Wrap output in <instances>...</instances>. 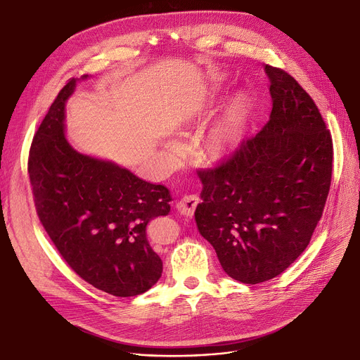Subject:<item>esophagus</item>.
Here are the masks:
<instances>
[{
  "mask_svg": "<svg viewBox=\"0 0 360 360\" xmlns=\"http://www.w3.org/2000/svg\"><path fill=\"white\" fill-rule=\"evenodd\" d=\"M200 198L197 197V195H186V197H184L179 202H178V210L186 215V217H192L193 212H195V208L198 207L200 204Z\"/></svg>",
  "mask_w": 360,
  "mask_h": 360,
  "instance_id": "esophagus-1",
  "label": "esophagus"
}]
</instances>
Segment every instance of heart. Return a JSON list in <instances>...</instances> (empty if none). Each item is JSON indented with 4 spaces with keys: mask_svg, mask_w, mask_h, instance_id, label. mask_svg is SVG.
<instances>
[{
    "mask_svg": "<svg viewBox=\"0 0 360 360\" xmlns=\"http://www.w3.org/2000/svg\"><path fill=\"white\" fill-rule=\"evenodd\" d=\"M245 116H247L245 106L241 102L236 103L211 129V132L208 135L210 146L214 150L221 152L226 148L236 145L243 135ZM169 148L175 149L176 145L171 143Z\"/></svg>",
    "mask_w": 360,
    "mask_h": 360,
    "instance_id": "b5f03b06",
    "label": "heart"
}]
</instances>
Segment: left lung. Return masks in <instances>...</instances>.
<instances>
[{"instance_id": "obj_1", "label": "left lung", "mask_w": 360, "mask_h": 360, "mask_svg": "<svg viewBox=\"0 0 360 360\" xmlns=\"http://www.w3.org/2000/svg\"><path fill=\"white\" fill-rule=\"evenodd\" d=\"M271 113L255 136L214 168L200 169L201 236L224 271L245 284L281 274L306 250L328 200L333 142L310 94L266 64Z\"/></svg>"}]
</instances>
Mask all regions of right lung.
I'll list each match as a JSON object with an SVG mask.
<instances>
[{"mask_svg":"<svg viewBox=\"0 0 360 360\" xmlns=\"http://www.w3.org/2000/svg\"><path fill=\"white\" fill-rule=\"evenodd\" d=\"M75 86L70 79L58 91L31 142L28 175L37 215L77 276L112 296H138L162 276L146 226L168 215L171 193L69 145L64 105Z\"/></svg>","mask_w":360,"mask_h":360,"instance_id":"add662e5","label":"right lung"}]
</instances>
